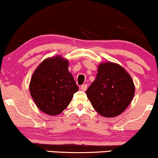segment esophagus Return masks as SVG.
Segmentation results:
<instances>
[{
  "label": "esophagus",
  "mask_w": 158,
  "mask_h": 158,
  "mask_svg": "<svg viewBox=\"0 0 158 158\" xmlns=\"http://www.w3.org/2000/svg\"><path fill=\"white\" fill-rule=\"evenodd\" d=\"M87 88H88V85H82L81 86V90H83V91H85V90H86V89H87Z\"/></svg>",
  "instance_id": "esophagus-1"
}]
</instances>
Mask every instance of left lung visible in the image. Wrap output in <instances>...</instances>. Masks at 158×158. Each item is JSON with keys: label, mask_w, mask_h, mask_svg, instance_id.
<instances>
[{"label": "left lung", "mask_w": 158, "mask_h": 158, "mask_svg": "<svg viewBox=\"0 0 158 158\" xmlns=\"http://www.w3.org/2000/svg\"><path fill=\"white\" fill-rule=\"evenodd\" d=\"M135 93L130 74L114 62L99 64L97 78L86 90L92 106L105 117L122 114L131 102Z\"/></svg>", "instance_id": "left-lung-1"}]
</instances>
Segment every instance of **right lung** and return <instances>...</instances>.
<instances>
[{
    "instance_id": "right-lung-1",
    "label": "right lung",
    "mask_w": 158,
    "mask_h": 158,
    "mask_svg": "<svg viewBox=\"0 0 158 158\" xmlns=\"http://www.w3.org/2000/svg\"><path fill=\"white\" fill-rule=\"evenodd\" d=\"M68 59L58 55L44 59L35 69L30 93L36 106L48 115L61 114L79 90L68 70Z\"/></svg>"
}]
</instances>
